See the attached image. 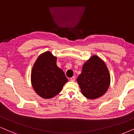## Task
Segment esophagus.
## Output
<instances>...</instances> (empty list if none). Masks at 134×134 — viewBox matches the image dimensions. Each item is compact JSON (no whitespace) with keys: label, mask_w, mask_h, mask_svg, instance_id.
Masks as SVG:
<instances>
[{"label":"esophagus","mask_w":134,"mask_h":134,"mask_svg":"<svg viewBox=\"0 0 134 134\" xmlns=\"http://www.w3.org/2000/svg\"><path fill=\"white\" fill-rule=\"evenodd\" d=\"M70 81H72V82H74V81H75V76H73L72 77L70 78Z\"/></svg>","instance_id":"1"}]
</instances>
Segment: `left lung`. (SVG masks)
I'll return each instance as SVG.
<instances>
[{"label":"left lung","instance_id":"left-lung-1","mask_svg":"<svg viewBox=\"0 0 134 134\" xmlns=\"http://www.w3.org/2000/svg\"><path fill=\"white\" fill-rule=\"evenodd\" d=\"M77 82L83 95L88 99H96L103 95L109 87L110 75L106 64L93 55L83 65Z\"/></svg>","mask_w":134,"mask_h":134}]
</instances>
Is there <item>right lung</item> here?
Segmentation results:
<instances>
[{"instance_id": "add662e5", "label": "right lung", "mask_w": 134, "mask_h": 134, "mask_svg": "<svg viewBox=\"0 0 134 134\" xmlns=\"http://www.w3.org/2000/svg\"><path fill=\"white\" fill-rule=\"evenodd\" d=\"M57 58L50 52L40 55L31 72V83L36 93L49 99L54 97L68 82L64 72L56 64Z\"/></svg>"}]
</instances>
